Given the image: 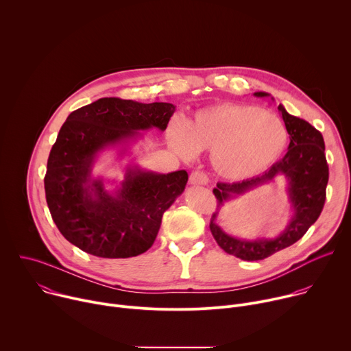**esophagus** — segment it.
<instances>
[{
    "label": "esophagus",
    "instance_id": "1",
    "mask_svg": "<svg viewBox=\"0 0 351 351\" xmlns=\"http://www.w3.org/2000/svg\"><path fill=\"white\" fill-rule=\"evenodd\" d=\"M189 182H190V184H193V186H206V184H208V176H207L204 172L194 171V172L190 175Z\"/></svg>",
    "mask_w": 351,
    "mask_h": 351
}]
</instances>
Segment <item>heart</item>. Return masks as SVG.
<instances>
[{
	"mask_svg": "<svg viewBox=\"0 0 351 351\" xmlns=\"http://www.w3.org/2000/svg\"><path fill=\"white\" fill-rule=\"evenodd\" d=\"M173 152L191 160L210 152L214 171L230 180L254 178L283 156L289 134L285 123L271 111L256 106L221 103L198 110L189 122L175 118L167 129Z\"/></svg>",
	"mask_w": 351,
	"mask_h": 351,
	"instance_id": "obj_1",
	"label": "heart"
}]
</instances>
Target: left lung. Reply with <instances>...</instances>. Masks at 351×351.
Here are the masks:
<instances>
[{
  "instance_id": "obj_1",
  "label": "left lung",
  "mask_w": 351,
  "mask_h": 351,
  "mask_svg": "<svg viewBox=\"0 0 351 351\" xmlns=\"http://www.w3.org/2000/svg\"><path fill=\"white\" fill-rule=\"evenodd\" d=\"M256 97H274L265 91L254 93ZM279 114L283 118L289 133L287 153L263 175L236 183H217L214 194L218 199V211L214 213L210 223L211 233L218 245L244 261L264 260L276 252L294 244L302 239L308 228L318 219L326 197L329 168L325 158V143L322 134L307 121L290 115L279 104ZM276 177H285L291 203L292 217L287 228L272 238H239L228 234L219 225L221 208L232 199L260 185L274 182Z\"/></svg>"
}]
</instances>
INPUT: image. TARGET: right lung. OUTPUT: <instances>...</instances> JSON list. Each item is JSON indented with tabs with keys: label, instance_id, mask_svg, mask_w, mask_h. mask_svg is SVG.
Returning <instances> with one entry per match:
<instances>
[{
	"label": "right lung",
	"instance_id": "obj_1",
	"mask_svg": "<svg viewBox=\"0 0 351 351\" xmlns=\"http://www.w3.org/2000/svg\"><path fill=\"white\" fill-rule=\"evenodd\" d=\"M175 110L171 103L111 97L66 118L48 157L44 189L49 213L68 241L101 258L134 257L153 245L164 213L184 191L187 172L158 173L130 160L117 183L94 175V165L110 149L119 161L130 157L143 132H164Z\"/></svg>",
	"mask_w": 351,
	"mask_h": 351
}]
</instances>
